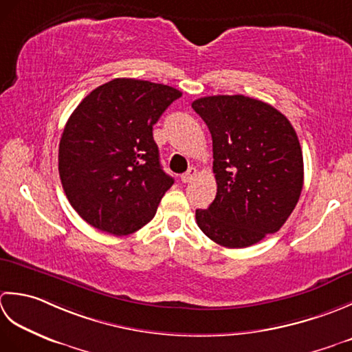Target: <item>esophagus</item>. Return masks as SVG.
<instances>
[{
  "instance_id": "1",
  "label": "esophagus",
  "mask_w": 352,
  "mask_h": 352,
  "mask_svg": "<svg viewBox=\"0 0 352 352\" xmlns=\"http://www.w3.org/2000/svg\"><path fill=\"white\" fill-rule=\"evenodd\" d=\"M197 175V170L195 168V167H190L188 170L185 171L184 175H181V181L184 182V184H186V182H190V181H192V177H195Z\"/></svg>"
}]
</instances>
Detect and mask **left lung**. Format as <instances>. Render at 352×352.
<instances>
[{
  "instance_id": "8db88e82",
  "label": "left lung",
  "mask_w": 352,
  "mask_h": 352,
  "mask_svg": "<svg viewBox=\"0 0 352 352\" xmlns=\"http://www.w3.org/2000/svg\"><path fill=\"white\" fill-rule=\"evenodd\" d=\"M212 136L217 195L196 210L202 232L217 245L252 246L281 229L304 185L302 150L295 129L274 106L245 96L192 102Z\"/></svg>"
}]
</instances>
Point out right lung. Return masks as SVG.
Here are the masks:
<instances>
[{
  "label": "right lung",
  "mask_w": 352,
  "mask_h": 352,
  "mask_svg": "<svg viewBox=\"0 0 352 352\" xmlns=\"http://www.w3.org/2000/svg\"><path fill=\"white\" fill-rule=\"evenodd\" d=\"M181 96L167 85L113 78L71 113L59 144V176L86 223L129 235L153 219L175 182L161 167L153 124Z\"/></svg>",
  "instance_id": "add662e5"
}]
</instances>
